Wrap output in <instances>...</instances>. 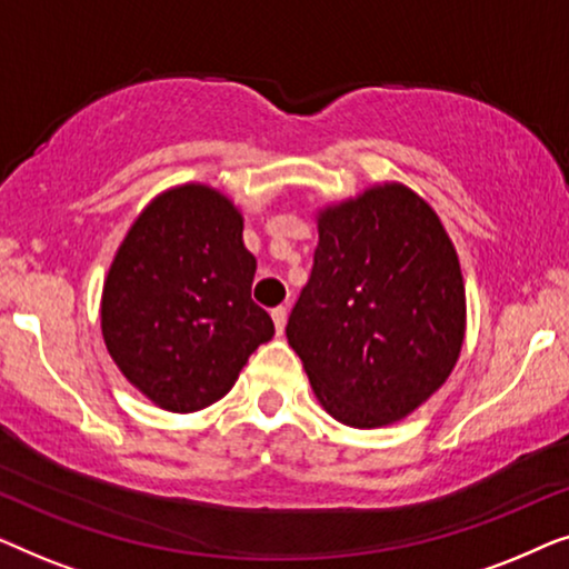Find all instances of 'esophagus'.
<instances>
[{"mask_svg":"<svg viewBox=\"0 0 569 569\" xmlns=\"http://www.w3.org/2000/svg\"><path fill=\"white\" fill-rule=\"evenodd\" d=\"M271 321H274L277 333H282L284 331V323H287V308L279 306V308L271 310Z\"/></svg>","mask_w":569,"mask_h":569,"instance_id":"1","label":"esophagus"}]
</instances>
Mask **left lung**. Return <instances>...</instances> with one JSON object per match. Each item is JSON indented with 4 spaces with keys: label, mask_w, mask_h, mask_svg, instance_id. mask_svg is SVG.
I'll return each instance as SVG.
<instances>
[{
    "label": "left lung",
    "mask_w": 569,
    "mask_h": 569,
    "mask_svg": "<svg viewBox=\"0 0 569 569\" xmlns=\"http://www.w3.org/2000/svg\"><path fill=\"white\" fill-rule=\"evenodd\" d=\"M463 333L461 263L419 193L378 183L318 212L287 341L337 422L372 430L409 417L448 380Z\"/></svg>",
    "instance_id": "obj_1"
}]
</instances>
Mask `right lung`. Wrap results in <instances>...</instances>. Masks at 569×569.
<instances>
[{"instance_id":"right-lung-1","label":"right lung","mask_w":569,"mask_h":569,"mask_svg":"<svg viewBox=\"0 0 569 569\" xmlns=\"http://www.w3.org/2000/svg\"><path fill=\"white\" fill-rule=\"evenodd\" d=\"M253 253L243 214L212 186L162 191L113 256L100 329L123 378L166 411L189 415L236 386L259 345L274 337L251 300Z\"/></svg>"}]
</instances>
